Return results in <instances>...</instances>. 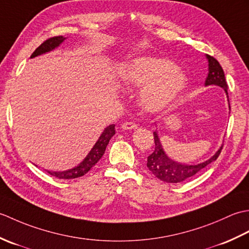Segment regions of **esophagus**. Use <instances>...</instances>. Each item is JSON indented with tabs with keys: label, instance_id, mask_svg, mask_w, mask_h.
<instances>
[{
	"label": "esophagus",
	"instance_id": "34e87169",
	"mask_svg": "<svg viewBox=\"0 0 249 249\" xmlns=\"http://www.w3.org/2000/svg\"><path fill=\"white\" fill-rule=\"evenodd\" d=\"M121 127L123 129H135L138 127V126H137V124L134 123V122H125V123L122 124Z\"/></svg>",
	"mask_w": 249,
	"mask_h": 249
}]
</instances>
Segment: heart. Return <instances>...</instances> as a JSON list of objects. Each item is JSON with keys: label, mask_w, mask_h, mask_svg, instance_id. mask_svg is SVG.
Segmentation results:
<instances>
[{"label": "heart", "mask_w": 249, "mask_h": 249, "mask_svg": "<svg viewBox=\"0 0 249 249\" xmlns=\"http://www.w3.org/2000/svg\"><path fill=\"white\" fill-rule=\"evenodd\" d=\"M120 78L129 88H143L141 104L153 112L170 106L186 84V77L172 62L157 57L131 61L122 70Z\"/></svg>", "instance_id": "1"}]
</instances>
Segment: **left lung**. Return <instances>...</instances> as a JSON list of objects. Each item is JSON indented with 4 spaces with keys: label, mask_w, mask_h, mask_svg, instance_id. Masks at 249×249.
Instances as JSON below:
<instances>
[{
    "label": "left lung",
    "mask_w": 249,
    "mask_h": 249,
    "mask_svg": "<svg viewBox=\"0 0 249 249\" xmlns=\"http://www.w3.org/2000/svg\"><path fill=\"white\" fill-rule=\"evenodd\" d=\"M206 57L209 60V75L206 77L205 86H211V84L218 86L223 88L225 92L228 94V91H227L228 84H227L223 68L215 57L211 55H206ZM153 135H154L155 150L147 157L146 166L157 178L166 183H179L193 178L202 171L209 163L217 160L221 150H223V146H221L213 157L204 162L198 163V165H182V163L173 161L166 155L156 131H154Z\"/></svg>",
    "instance_id": "left-lung-1"
}]
</instances>
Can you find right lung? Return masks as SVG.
Segmentation results:
<instances>
[{
  "label": "right lung",
  "instance_id": "obj_1",
  "mask_svg": "<svg viewBox=\"0 0 249 249\" xmlns=\"http://www.w3.org/2000/svg\"><path fill=\"white\" fill-rule=\"evenodd\" d=\"M64 40H65V37H63V36L50 37V38L46 39L39 47H37L35 51L32 53L31 57H34V56H37L39 54L46 53V52L53 50L54 48H56L57 46H60ZM114 126L115 125L112 124V125H109L107 128H105L104 133L102 134V136L99 137V139L93 146V149L89 151L88 156L84 158L82 162H80V165H78L73 169H71V170L63 171V172H51V171H47V172H48L52 177H55L57 178H65V179L66 178H80V177L84 176V174L91 170V168L93 166L96 165L97 161L104 155L106 147H107V145L109 143V140L111 139V137L115 134Z\"/></svg>",
  "mask_w": 249,
  "mask_h": 249
}]
</instances>
